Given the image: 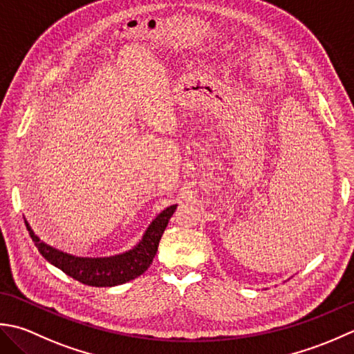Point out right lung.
Wrapping results in <instances>:
<instances>
[{"instance_id": "1", "label": "right lung", "mask_w": 354, "mask_h": 354, "mask_svg": "<svg viewBox=\"0 0 354 354\" xmlns=\"http://www.w3.org/2000/svg\"><path fill=\"white\" fill-rule=\"evenodd\" d=\"M176 207L177 205H172L158 214L145 230L142 240L131 250L102 258L75 257L57 250L48 246L44 241H41L38 235H35L26 218L24 223L35 246L38 248L39 254L50 264H53L55 268L61 269L68 277L82 284L93 287H113L140 277L149 268V264L153 263L156 257L160 238L168 226V221L172 217V214L176 212Z\"/></svg>"}]
</instances>
